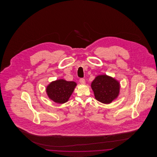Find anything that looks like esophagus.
Instances as JSON below:
<instances>
[{"label":"esophagus","mask_w":157,"mask_h":157,"mask_svg":"<svg viewBox=\"0 0 157 157\" xmlns=\"http://www.w3.org/2000/svg\"><path fill=\"white\" fill-rule=\"evenodd\" d=\"M79 82L81 84H85V80L83 78H81L79 79Z\"/></svg>","instance_id":"obj_1"}]
</instances>
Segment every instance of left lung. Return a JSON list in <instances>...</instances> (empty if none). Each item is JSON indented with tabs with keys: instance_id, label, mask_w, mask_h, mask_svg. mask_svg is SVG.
<instances>
[{
	"instance_id": "8db88e82",
	"label": "left lung",
	"mask_w": 157,
	"mask_h": 157,
	"mask_svg": "<svg viewBox=\"0 0 157 157\" xmlns=\"http://www.w3.org/2000/svg\"><path fill=\"white\" fill-rule=\"evenodd\" d=\"M120 87L118 81L106 75H98L91 83L95 99L105 104H111L118 98Z\"/></svg>"
}]
</instances>
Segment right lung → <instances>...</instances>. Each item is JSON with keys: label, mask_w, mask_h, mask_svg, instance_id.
Here are the masks:
<instances>
[{"label": "right lung", "mask_w": 157, "mask_h": 157, "mask_svg": "<svg viewBox=\"0 0 157 157\" xmlns=\"http://www.w3.org/2000/svg\"><path fill=\"white\" fill-rule=\"evenodd\" d=\"M74 81H67L63 79L51 82L46 88L48 97L58 104H64L68 101L76 86Z\"/></svg>", "instance_id": "obj_1"}]
</instances>
